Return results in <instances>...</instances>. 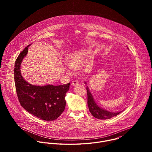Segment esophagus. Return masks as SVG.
Returning a JSON list of instances; mask_svg holds the SVG:
<instances>
[{"label":"esophagus","mask_w":152,"mask_h":152,"mask_svg":"<svg viewBox=\"0 0 152 152\" xmlns=\"http://www.w3.org/2000/svg\"><path fill=\"white\" fill-rule=\"evenodd\" d=\"M78 84H79V82L77 81H76V80H74L72 83V86H75V85H77Z\"/></svg>","instance_id":"1"}]
</instances>
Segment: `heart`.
<instances>
[{
    "label": "heart",
    "mask_w": 152,
    "mask_h": 152,
    "mask_svg": "<svg viewBox=\"0 0 152 152\" xmlns=\"http://www.w3.org/2000/svg\"><path fill=\"white\" fill-rule=\"evenodd\" d=\"M67 62L68 66L70 67L69 69L71 68L73 70H79L82 67L83 61L80 56L76 55L69 58L67 60ZM69 72L71 73L69 70Z\"/></svg>",
    "instance_id": "b5f03b06"
}]
</instances>
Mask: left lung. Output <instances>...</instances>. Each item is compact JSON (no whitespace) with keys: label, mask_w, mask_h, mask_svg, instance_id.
Segmentation results:
<instances>
[{"label":"left lung","mask_w":152,"mask_h":152,"mask_svg":"<svg viewBox=\"0 0 152 152\" xmlns=\"http://www.w3.org/2000/svg\"><path fill=\"white\" fill-rule=\"evenodd\" d=\"M86 84V82H85ZM86 91H87V96H88V106L90 112L91 113L92 115L95 118L100 120H106L110 119L114 116L117 115L120 113H121L123 111L119 112H111L107 111L103 107L99 106V105L96 103L92 94L91 93L88 86H86Z\"/></svg>","instance_id":"8db88e82"}]
</instances>
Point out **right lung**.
<instances>
[{"label":"right lung","mask_w":152,"mask_h":152,"mask_svg":"<svg viewBox=\"0 0 152 152\" xmlns=\"http://www.w3.org/2000/svg\"><path fill=\"white\" fill-rule=\"evenodd\" d=\"M29 46L19 54L15 62L14 80L18 100L21 106L33 115L45 121L55 120L64 111L65 97L70 83L38 86L26 82L21 75L20 67Z\"/></svg>","instance_id":"obj_1"}]
</instances>
